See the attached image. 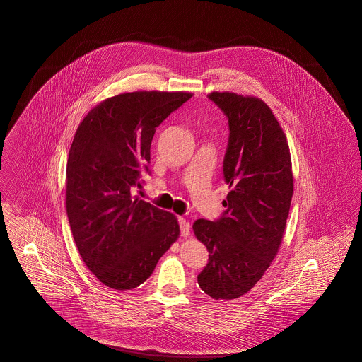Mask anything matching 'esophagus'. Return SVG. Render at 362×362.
<instances>
[{"mask_svg": "<svg viewBox=\"0 0 362 362\" xmlns=\"http://www.w3.org/2000/svg\"><path fill=\"white\" fill-rule=\"evenodd\" d=\"M179 224H180V234H182V237H189L190 235V223L187 222L186 219L180 218L179 219Z\"/></svg>", "mask_w": 362, "mask_h": 362, "instance_id": "esophagus-1", "label": "esophagus"}]
</instances>
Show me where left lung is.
<instances>
[{"mask_svg":"<svg viewBox=\"0 0 362 362\" xmlns=\"http://www.w3.org/2000/svg\"><path fill=\"white\" fill-rule=\"evenodd\" d=\"M208 98L228 118L223 173L231 190L219 221L193 224L209 252L197 279L211 298L231 300L255 286L279 252L293 195L292 161L286 136L262 99L233 92Z\"/></svg>","mask_w":362,"mask_h":362,"instance_id":"obj_1","label":"left lung"}]
</instances>
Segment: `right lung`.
Segmentation results:
<instances>
[{"mask_svg": "<svg viewBox=\"0 0 362 362\" xmlns=\"http://www.w3.org/2000/svg\"><path fill=\"white\" fill-rule=\"evenodd\" d=\"M192 96L119 93L95 106L76 131L66 168L67 218L83 263L109 288L139 286L179 238L176 216L132 192L148 170L157 127Z\"/></svg>", "mask_w": 362, "mask_h": 362, "instance_id": "add662e5", "label": "right lung"}]
</instances>
